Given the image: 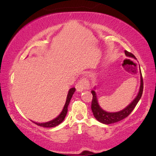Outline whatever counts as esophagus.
<instances>
[{
    "instance_id": "esophagus-1",
    "label": "esophagus",
    "mask_w": 156,
    "mask_h": 156,
    "mask_svg": "<svg viewBox=\"0 0 156 156\" xmlns=\"http://www.w3.org/2000/svg\"><path fill=\"white\" fill-rule=\"evenodd\" d=\"M89 83L87 79L83 77L80 79V80L78 82V83L76 84V88L77 89L78 91H83L84 89H89Z\"/></svg>"
}]
</instances>
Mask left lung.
Here are the masks:
<instances>
[{
	"label": "left lung",
	"instance_id": "1",
	"mask_svg": "<svg viewBox=\"0 0 156 156\" xmlns=\"http://www.w3.org/2000/svg\"><path fill=\"white\" fill-rule=\"evenodd\" d=\"M125 54L127 56L129 57H132L136 59L135 56L132 54L131 52H127V50H125ZM140 86L139 92H138V95L136 98L133 100L131 104H129L126 108L123 109L119 112H108L104 110L101 108L100 106L98 101L97 96H96V93L94 90H91V93L93 95V99L91 102V110L93 112V114L94 115L96 119L100 123H102L104 124H111L116 122H118L121 120H123V119L126 118L130 113L132 112V110L134 109L135 106H136L138 101L142 96L143 91V80L142 77V73H141V71L140 69Z\"/></svg>",
	"mask_w": 156,
	"mask_h": 156
}]
</instances>
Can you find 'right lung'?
I'll return each instance as SVG.
<instances>
[{
    "label": "right lung",
    "instance_id": "right-lung-1",
    "mask_svg": "<svg viewBox=\"0 0 156 156\" xmlns=\"http://www.w3.org/2000/svg\"><path fill=\"white\" fill-rule=\"evenodd\" d=\"M75 90H76L75 88H72V89H70L69 90L68 94H67V96L66 102L63 107V110H62V112H61V114L59 115L57 117L55 118V119L48 121V122H46V123H39L33 122H33L35 123L36 125L39 126L41 127H55L56 126L59 125L60 123H61L62 122H63V121L64 120V119H65V117H66V116L67 115V108H68V105L70 102V100H71V99H72V95H73V93H74Z\"/></svg>",
    "mask_w": 156,
    "mask_h": 156
}]
</instances>
